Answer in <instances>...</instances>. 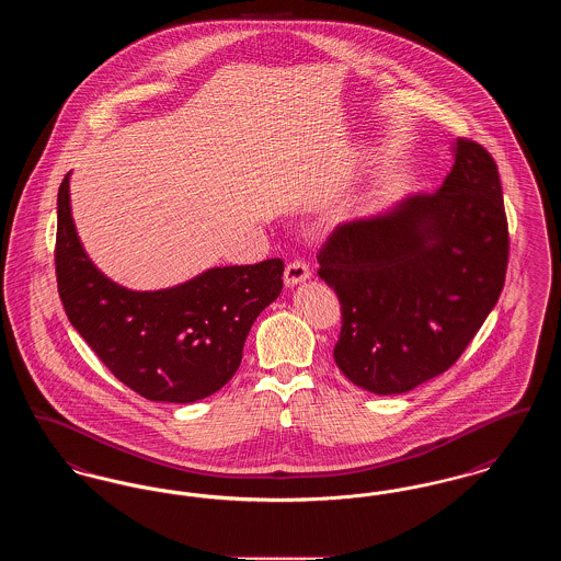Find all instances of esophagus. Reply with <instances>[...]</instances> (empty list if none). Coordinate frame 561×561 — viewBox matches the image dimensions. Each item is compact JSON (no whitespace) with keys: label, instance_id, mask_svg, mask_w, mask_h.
<instances>
[{"label":"esophagus","instance_id":"esophagus-1","mask_svg":"<svg viewBox=\"0 0 561 561\" xmlns=\"http://www.w3.org/2000/svg\"><path fill=\"white\" fill-rule=\"evenodd\" d=\"M311 277V268L305 261H293L284 271V282L286 286H298Z\"/></svg>","mask_w":561,"mask_h":561}]
</instances>
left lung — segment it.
I'll return each mask as SVG.
<instances>
[{
	"mask_svg": "<svg viewBox=\"0 0 561 561\" xmlns=\"http://www.w3.org/2000/svg\"><path fill=\"white\" fill-rule=\"evenodd\" d=\"M318 261L343 311L334 362L353 385L393 396L446 373L505 286L496 161L480 142L458 138L442 187L339 225Z\"/></svg>",
	"mask_w": 561,
	"mask_h": 561,
	"instance_id": "obj_1",
	"label": "left lung"
}]
</instances>
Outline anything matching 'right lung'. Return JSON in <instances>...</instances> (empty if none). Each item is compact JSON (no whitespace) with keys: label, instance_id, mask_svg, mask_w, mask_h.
<instances>
[{"label":"right lung","instance_id":"obj_1","mask_svg":"<svg viewBox=\"0 0 561 561\" xmlns=\"http://www.w3.org/2000/svg\"><path fill=\"white\" fill-rule=\"evenodd\" d=\"M56 282L65 313L111 374L151 401L191 403L225 387L254 320L282 293L284 261L214 267L181 286L136 293L105 277L81 248L58 188Z\"/></svg>","mask_w":561,"mask_h":561}]
</instances>
